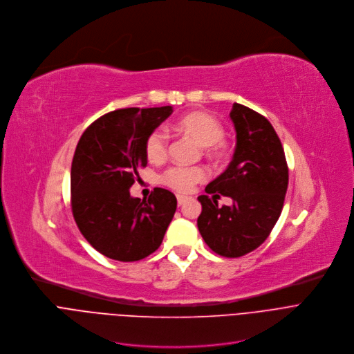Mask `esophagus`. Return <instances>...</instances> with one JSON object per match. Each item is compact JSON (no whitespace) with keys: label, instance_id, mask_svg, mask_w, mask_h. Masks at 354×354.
<instances>
[{"label":"esophagus","instance_id":"esophagus-1","mask_svg":"<svg viewBox=\"0 0 354 354\" xmlns=\"http://www.w3.org/2000/svg\"><path fill=\"white\" fill-rule=\"evenodd\" d=\"M187 201H188V196H185V195H177V202H178L180 206L184 205Z\"/></svg>","mask_w":354,"mask_h":354}]
</instances>
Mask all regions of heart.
<instances>
[{
    "label": "heart",
    "mask_w": 354,
    "mask_h": 354,
    "mask_svg": "<svg viewBox=\"0 0 354 354\" xmlns=\"http://www.w3.org/2000/svg\"><path fill=\"white\" fill-rule=\"evenodd\" d=\"M177 129L191 135L202 147H209V153L216 158L225 155V145L222 139L225 138V127L214 115L206 113H189L181 117L177 124ZM169 151V135L163 129H155L147 139L145 152L151 162L159 163L167 158ZM206 178V171L202 167H185L174 166L167 169L162 181L167 187L178 191L188 192L194 184Z\"/></svg>",
    "instance_id": "heart-1"
}]
</instances>
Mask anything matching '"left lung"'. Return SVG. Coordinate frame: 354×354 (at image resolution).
Wrapping results in <instances>:
<instances>
[{"label": "left lung", "mask_w": 354, "mask_h": 354, "mask_svg": "<svg viewBox=\"0 0 354 354\" xmlns=\"http://www.w3.org/2000/svg\"><path fill=\"white\" fill-rule=\"evenodd\" d=\"M230 118L236 129V151L229 167L199 195L202 212L196 221L209 248L227 258L258 248L276 225L289 184V169L280 139L259 113L234 103ZM234 199L217 205L218 194Z\"/></svg>", "instance_id": "1"}]
</instances>
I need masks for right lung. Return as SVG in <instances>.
Segmentation results:
<instances>
[{
    "instance_id": "1",
    "label": "right lung",
    "mask_w": 354,
    "mask_h": 354,
    "mask_svg": "<svg viewBox=\"0 0 354 354\" xmlns=\"http://www.w3.org/2000/svg\"><path fill=\"white\" fill-rule=\"evenodd\" d=\"M173 113L171 106L110 111L82 133L71 166V206L88 243L107 258L133 262L155 252L174 216L177 199L155 188L148 201L129 188L147 167L148 136Z\"/></svg>"
}]
</instances>
